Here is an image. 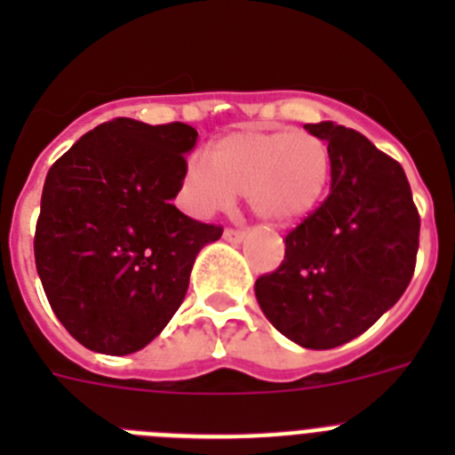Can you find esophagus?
I'll return each mask as SVG.
<instances>
[{"label":"esophagus","instance_id":"obj_1","mask_svg":"<svg viewBox=\"0 0 455 455\" xmlns=\"http://www.w3.org/2000/svg\"><path fill=\"white\" fill-rule=\"evenodd\" d=\"M243 236H246V230H236V228H225V232H223V239L232 241V243H239V241H243Z\"/></svg>","mask_w":455,"mask_h":455}]
</instances>
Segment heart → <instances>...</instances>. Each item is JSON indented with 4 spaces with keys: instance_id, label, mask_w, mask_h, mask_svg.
Listing matches in <instances>:
<instances>
[{
    "instance_id": "obj_1",
    "label": "heart",
    "mask_w": 455,
    "mask_h": 455,
    "mask_svg": "<svg viewBox=\"0 0 455 455\" xmlns=\"http://www.w3.org/2000/svg\"><path fill=\"white\" fill-rule=\"evenodd\" d=\"M203 156L188 159L182 200L196 216L230 207L243 193L252 212L273 225L299 223L319 207L331 182V150L309 132L239 130Z\"/></svg>"
}]
</instances>
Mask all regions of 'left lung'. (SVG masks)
Segmentation results:
<instances>
[{
    "label": "left lung",
    "instance_id": "1",
    "mask_svg": "<svg viewBox=\"0 0 455 455\" xmlns=\"http://www.w3.org/2000/svg\"><path fill=\"white\" fill-rule=\"evenodd\" d=\"M328 140L331 193L284 236V259L257 277V303L291 341L325 351L355 339L403 296L419 212L396 159L344 124H305Z\"/></svg>",
    "mask_w": 455,
    "mask_h": 455
}]
</instances>
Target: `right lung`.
Wrapping results in <instances>:
<instances>
[{"mask_svg": "<svg viewBox=\"0 0 455 455\" xmlns=\"http://www.w3.org/2000/svg\"><path fill=\"white\" fill-rule=\"evenodd\" d=\"M191 124L104 123L52 164L36 223V268L56 319L107 355L140 351L182 305L200 248L223 228L182 214Z\"/></svg>", "mask_w": 455, "mask_h": 455, "instance_id": "obj_1", "label": "right lung"}]
</instances>
